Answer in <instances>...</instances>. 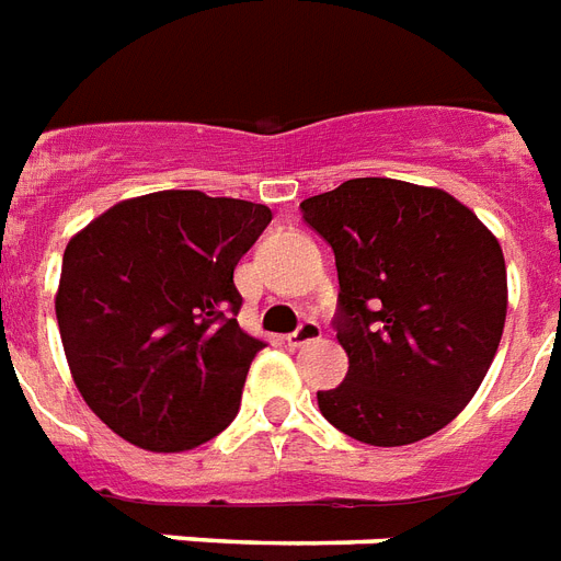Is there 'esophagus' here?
I'll use <instances>...</instances> for the list:
<instances>
[{"mask_svg": "<svg viewBox=\"0 0 561 561\" xmlns=\"http://www.w3.org/2000/svg\"><path fill=\"white\" fill-rule=\"evenodd\" d=\"M316 339H321V324H318V321H312V318L301 321L295 333L286 335V342H289V347H304V344L316 342Z\"/></svg>", "mask_w": 561, "mask_h": 561, "instance_id": "esophagus-1", "label": "esophagus"}]
</instances>
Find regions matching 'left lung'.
<instances>
[{"label":"left lung","mask_w":561,"mask_h":561,"mask_svg":"<svg viewBox=\"0 0 561 561\" xmlns=\"http://www.w3.org/2000/svg\"><path fill=\"white\" fill-rule=\"evenodd\" d=\"M301 217L339 268L335 339L351 367L318 408L353 440L405 446L472 400L507 318V266L490 228L437 187L351 179Z\"/></svg>","instance_id":"left-lung-1"}]
</instances>
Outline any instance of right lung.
Returning a JSON list of instances; mask_svg holds the SVG:
<instances>
[{
    "mask_svg": "<svg viewBox=\"0 0 561 561\" xmlns=\"http://www.w3.org/2000/svg\"><path fill=\"white\" fill-rule=\"evenodd\" d=\"M266 205L159 191L112 205L62 254L57 324L87 405L124 440L185 451L237 416L266 342L237 324L234 268Z\"/></svg>",
    "mask_w": 561,
    "mask_h": 561,
    "instance_id": "1",
    "label": "right lung"
}]
</instances>
